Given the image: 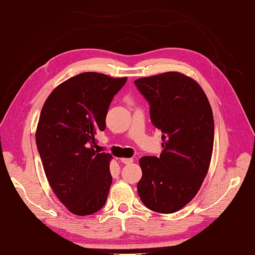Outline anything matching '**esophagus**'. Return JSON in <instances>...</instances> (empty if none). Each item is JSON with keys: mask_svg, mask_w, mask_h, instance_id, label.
<instances>
[{"mask_svg": "<svg viewBox=\"0 0 255 255\" xmlns=\"http://www.w3.org/2000/svg\"><path fill=\"white\" fill-rule=\"evenodd\" d=\"M121 162H123L124 165H129L133 162V159L132 158H121Z\"/></svg>", "mask_w": 255, "mask_h": 255, "instance_id": "obj_1", "label": "esophagus"}]
</instances>
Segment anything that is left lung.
Listing matches in <instances>:
<instances>
[{
	"label": "left lung",
	"mask_w": 255,
	"mask_h": 255,
	"mask_svg": "<svg viewBox=\"0 0 255 255\" xmlns=\"http://www.w3.org/2000/svg\"><path fill=\"white\" fill-rule=\"evenodd\" d=\"M149 104L152 126L162 135L159 157L139 159V199L151 211L171 214L193 199L205 179L214 145V118L201 86L178 72L134 82Z\"/></svg>",
	"instance_id": "obj_1"
}]
</instances>
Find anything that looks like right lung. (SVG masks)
<instances>
[{"label": "right lung", "mask_w": 255, "mask_h": 255, "mask_svg": "<svg viewBox=\"0 0 255 255\" xmlns=\"http://www.w3.org/2000/svg\"><path fill=\"white\" fill-rule=\"evenodd\" d=\"M127 80L82 73L59 85L42 107L36 143L44 173L58 199L78 216L98 212L108 197L111 155L95 150V135L105 131L109 106Z\"/></svg>", "instance_id": "1"}]
</instances>
